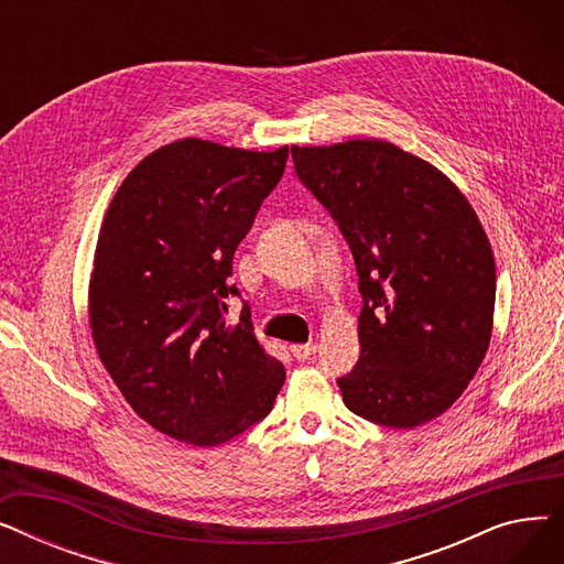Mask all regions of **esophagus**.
I'll list each match as a JSON object with an SVG mask.
<instances>
[{
	"label": "esophagus",
	"mask_w": 564,
	"mask_h": 564,
	"mask_svg": "<svg viewBox=\"0 0 564 564\" xmlns=\"http://www.w3.org/2000/svg\"><path fill=\"white\" fill-rule=\"evenodd\" d=\"M315 343H297V345H290V351H292V357L297 359V361H304V359H308L311 354L315 351Z\"/></svg>",
	"instance_id": "34e87169"
}]
</instances>
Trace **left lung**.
Segmentation results:
<instances>
[{"label":"left lung","instance_id":"obj_1","mask_svg":"<svg viewBox=\"0 0 564 564\" xmlns=\"http://www.w3.org/2000/svg\"><path fill=\"white\" fill-rule=\"evenodd\" d=\"M290 153L359 272L361 357L338 379L343 402L393 430L438 419L476 377L494 332L496 264L476 210L446 173L391 141Z\"/></svg>","mask_w":564,"mask_h":564}]
</instances>
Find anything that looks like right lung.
I'll return each instance as SVG.
<instances>
[{
	"instance_id": "add662e5",
	"label": "right lung",
	"mask_w": 564,
	"mask_h": 564,
	"mask_svg": "<svg viewBox=\"0 0 564 564\" xmlns=\"http://www.w3.org/2000/svg\"><path fill=\"white\" fill-rule=\"evenodd\" d=\"M288 145L245 151L171 141L116 189L88 281V329L105 370L158 432L213 448L270 413L285 368L226 322L232 253L281 181Z\"/></svg>"
}]
</instances>
